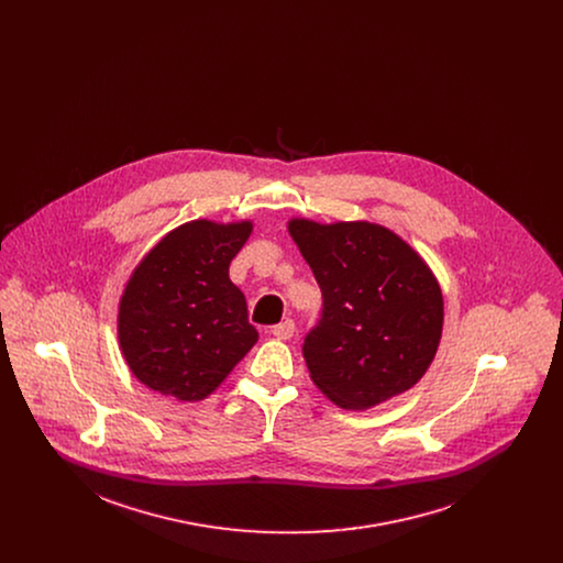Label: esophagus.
<instances>
[{"instance_id": "obj_1", "label": "esophagus", "mask_w": 563, "mask_h": 563, "mask_svg": "<svg viewBox=\"0 0 563 563\" xmlns=\"http://www.w3.org/2000/svg\"><path fill=\"white\" fill-rule=\"evenodd\" d=\"M273 335H275L277 340H290V338L295 335V321L286 319V321L275 324V327H273Z\"/></svg>"}]
</instances>
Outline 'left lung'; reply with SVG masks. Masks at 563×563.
<instances>
[{"label":"left lung","mask_w":563,"mask_h":563,"mask_svg":"<svg viewBox=\"0 0 563 563\" xmlns=\"http://www.w3.org/2000/svg\"><path fill=\"white\" fill-rule=\"evenodd\" d=\"M288 232L322 292L303 357L322 395L344 409L388 401L435 357L444 301L424 260L388 228L292 219Z\"/></svg>","instance_id":"1"}]
</instances>
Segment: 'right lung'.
<instances>
[{
	"label": "right lung",
	"mask_w": 563,
	"mask_h": 563,
	"mask_svg": "<svg viewBox=\"0 0 563 563\" xmlns=\"http://www.w3.org/2000/svg\"><path fill=\"white\" fill-rule=\"evenodd\" d=\"M251 221H190L134 268L119 303V344L134 377L177 401H201L257 342L230 264Z\"/></svg>",
	"instance_id": "right-lung-1"
}]
</instances>
